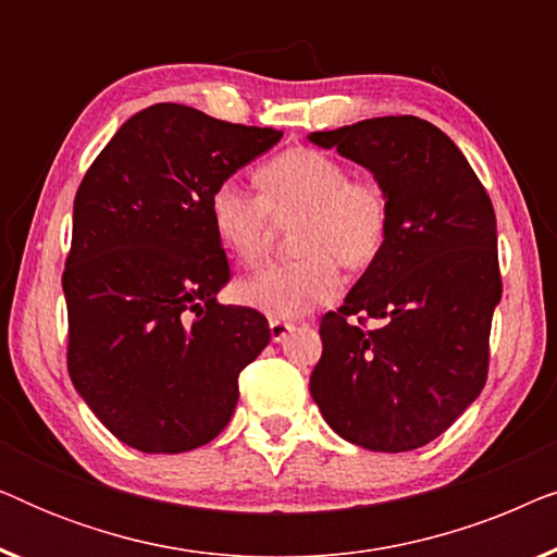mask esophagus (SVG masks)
Here are the masks:
<instances>
[{"label":"esophagus","mask_w":557,"mask_h":557,"mask_svg":"<svg viewBox=\"0 0 557 557\" xmlns=\"http://www.w3.org/2000/svg\"><path fill=\"white\" fill-rule=\"evenodd\" d=\"M269 330H271V339L273 342H284L288 337V332L294 330V324L292 322H281V319H271Z\"/></svg>","instance_id":"esophagus-1"}]
</instances>
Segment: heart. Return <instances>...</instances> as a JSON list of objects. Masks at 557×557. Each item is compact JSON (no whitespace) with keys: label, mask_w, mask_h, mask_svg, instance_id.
Listing matches in <instances>:
<instances>
[{"label":"heart","mask_w":557,"mask_h":557,"mask_svg":"<svg viewBox=\"0 0 557 557\" xmlns=\"http://www.w3.org/2000/svg\"><path fill=\"white\" fill-rule=\"evenodd\" d=\"M258 195L225 180L210 195L220 243L240 263H256L271 240L273 220L294 223L299 258L269 263L238 284L246 307L271 319H296L332 301L342 288L339 263L362 269L383 250L391 231V197L377 180L349 177L324 151L288 149L256 172Z\"/></svg>","instance_id":"obj_1"}]
</instances>
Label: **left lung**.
I'll use <instances>...</instances> for the list:
<instances>
[{
    "mask_svg": "<svg viewBox=\"0 0 557 557\" xmlns=\"http://www.w3.org/2000/svg\"><path fill=\"white\" fill-rule=\"evenodd\" d=\"M309 141L362 164L391 197L383 250L319 324L311 398L349 444L413 451L486 383L502 299L492 200L459 147L418 116L364 119ZM364 318L381 324L368 331Z\"/></svg>",
    "mask_w": 557,
    "mask_h": 557,
    "instance_id": "obj_1",
    "label": "left lung"
}]
</instances>
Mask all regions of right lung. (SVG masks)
Returning a JSON list of instances; mask_svg holds the SVG:
<instances>
[{"mask_svg":"<svg viewBox=\"0 0 557 557\" xmlns=\"http://www.w3.org/2000/svg\"><path fill=\"white\" fill-rule=\"evenodd\" d=\"M281 136L157 103L119 128L75 193L67 372L98 421L144 454L210 444L240 370L271 342L263 314L218 301L231 265L210 195Z\"/></svg>","mask_w":557,"mask_h":557,"instance_id":"add662e5","label":"right lung"}]
</instances>
